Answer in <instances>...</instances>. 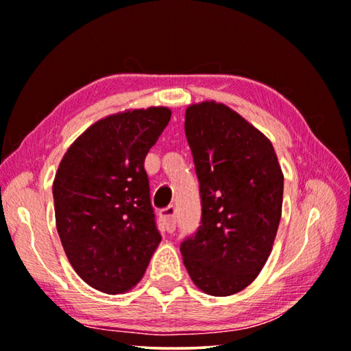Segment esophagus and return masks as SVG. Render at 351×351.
<instances>
[{"instance_id":"esophagus-1","label":"esophagus","mask_w":351,"mask_h":351,"mask_svg":"<svg viewBox=\"0 0 351 351\" xmlns=\"http://www.w3.org/2000/svg\"><path fill=\"white\" fill-rule=\"evenodd\" d=\"M159 216L162 219V222H164L167 232L173 233L176 228V208L173 205H170L164 209H160Z\"/></svg>"}]
</instances>
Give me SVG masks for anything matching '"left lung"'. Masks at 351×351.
Here are the masks:
<instances>
[{"mask_svg":"<svg viewBox=\"0 0 351 351\" xmlns=\"http://www.w3.org/2000/svg\"><path fill=\"white\" fill-rule=\"evenodd\" d=\"M184 130L200 184L202 221L181 243L191 279L213 296L244 290L273 249L284 175L273 145L223 104L186 110Z\"/></svg>","mask_w":351,"mask_h":351,"instance_id":"left-lung-1","label":"left lung"}]
</instances>
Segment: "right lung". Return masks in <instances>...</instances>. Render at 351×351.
I'll return each mask as SVG.
<instances>
[{"instance_id": "add662e5", "label": "right lung", "mask_w": 351, "mask_h": 351, "mask_svg": "<svg viewBox=\"0 0 351 351\" xmlns=\"http://www.w3.org/2000/svg\"><path fill=\"white\" fill-rule=\"evenodd\" d=\"M170 117L167 107L110 114L60 162L56 230L72 268L99 291L117 295L137 285L160 243L145 158Z\"/></svg>"}]
</instances>
